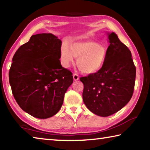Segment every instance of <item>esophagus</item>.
Returning a JSON list of instances; mask_svg holds the SVG:
<instances>
[{"label": "esophagus", "mask_w": 150, "mask_h": 150, "mask_svg": "<svg viewBox=\"0 0 150 150\" xmlns=\"http://www.w3.org/2000/svg\"><path fill=\"white\" fill-rule=\"evenodd\" d=\"M73 79H74L75 81H77L79 79V75L77 74H76V73H75V74H73Z\"/></svg>", "instance_id": "34e87169"}]
</instances>
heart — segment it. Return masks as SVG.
Returning <instances> with one entry per match:
<instances>
[{"label":"heart","mask_w":150,"mask_h":150,"mask_svg":"<svg viewBox=\"0 0 150 150\" xmlns=\"http://www.w3.org/2000/svg\"><path fill=\"white\" fill-rule=\"evenodd\" d=\"M108 54V48L102 43L93 40L73 42L63 44L61 48V62L65 68H68L77 57V65L85 74H93L102 69Z\"/></svg>","instance_id":"obj_1"}]
</instances>
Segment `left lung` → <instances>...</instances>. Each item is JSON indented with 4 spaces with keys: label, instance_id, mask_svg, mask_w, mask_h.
Masks as SVG:
<instances>
[{
    "label": "left lung",
    "instance_id": "8db88e82",
    "mask_svg": "<svg viewBox=\"0 0 150 150\" xmlns=\"http://www.w3.org/2000/svg\"><path fill=\"white\" fill-rule=\"evenodd\" d=\"M110 45L102 69L80 81L84 85L83 100L87 108L100 116L117 112L131 99L136 67L130 50L115 33L108 34Z\"/></svg>",
    "mask_w": 150,
    "mask_h": 150
}]
</instances>
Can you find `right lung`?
I'll list each match as a JSON object with an SVG mask.
<instances>
[{
    "instance_id": "add662e5",
    "label": "right lung",
    "mask_w": 150,
    "mask_h": 150,
    "mask_svg": "<svg viewBox=\"0 0 150 150\" xmlns=\"http://www.w3.org/2000/svg\"><path fill=\"white\" fill-rule=\"evenodd\" d=\"M62 41L52 34L33 35L14 55L9 82L22 110L38 118L52 117L72 84L71 71L61 65Z\"/></svg>"
}]
</instances>
